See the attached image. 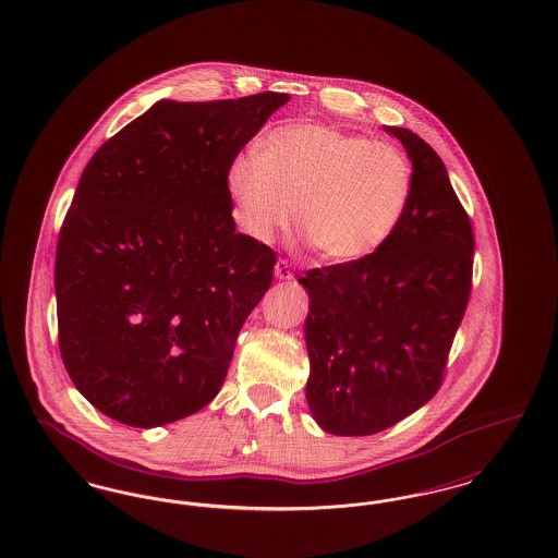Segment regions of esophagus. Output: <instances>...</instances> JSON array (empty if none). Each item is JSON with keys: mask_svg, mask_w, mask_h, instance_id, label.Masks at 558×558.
Segmentation results:
<instances>
[{"mask_svg": "<svg viewBox=\"0 0 558 558\" xmlns=\"http://www.w3.org/2000/svg\"><path fill=\"white\" fill-rule=\"evenodd\" d=\"M276 278H278V280H291L292 266L289 264V259H280V262L276 264Z\"/></svg>", "mask_w": 558, "mask_h": 558, "instance_id": "1", "label": "esophagus"}]
</instances>
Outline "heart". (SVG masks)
<instances>
[{
  "label": "heart",
  "instance_id": "1",
  "mask_svg": "<svg viewBox=\"0 0 558 558\" xmlns=\"http://www.w3.org/2000/svg\"><path fill=\"white\" fill-rule=\"evenodd\" d=\"M240 223L266 240L292 219L322 259L360 262L380 251L408 211L414 173L389 142L318 123L282 125L228 171Z\"/></svg>",
  "mask_w": 558,
  "mask_h": 558
}]
</instances>
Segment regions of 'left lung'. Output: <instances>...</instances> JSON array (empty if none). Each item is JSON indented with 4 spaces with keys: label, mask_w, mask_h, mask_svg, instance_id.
<instances>
[{
    "label": "left lung",
    "mask_w": 558,
    "mask_h": 558,
    "mask_svg": "<svg viewBox=\"0 0 558 558\" xmlns=\"http://www.w3.org/2000/svg\"><path fill=\"white\" fill-rule=\"evenodd\" d=\"M412 160L398 232L371 257L314 267L305 341L307 403L324 430L374 435L433 398L473 289L475 236L444 160L423 137L387 128Z\"/></svg>",
    "instance_id": "left-lung-1"
}]
</instances>
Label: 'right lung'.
I'll list each match as a JSON object with an SVG mask.
<instances>
[{"label":"right lung","instance_id":"right-lung-1","mask_svg":"<svg viewBox=\"0 0 558 558\" xmlns=\"http://www.w3.org/2000/svg\"><path fill=\"white\" fill-rule=\"evenodd\" d=\"M289 100H160L83 169L56 246L58 345L112 421L167 425L217 396L276 266L236 232L228 171Z\"/></svg>","mask_w":558,"mask_h":558}]
</instances>
